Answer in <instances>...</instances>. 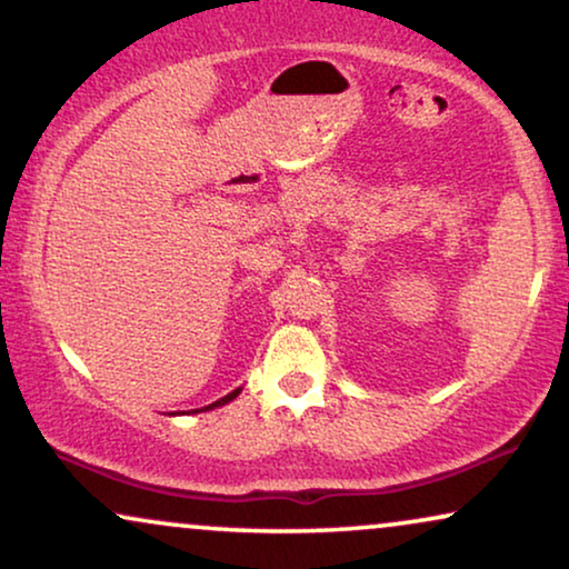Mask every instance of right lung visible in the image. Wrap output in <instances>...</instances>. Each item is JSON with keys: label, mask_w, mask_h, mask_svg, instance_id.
Segmentation results:
<instances>
[{"label": "right lung", "mask_w": 569, "mask_h": 569, "mask_svg": "<svg viewBox=\"0 0 569 569\" xmlns=\"http://www.w3.org/2000/svg\"><path fill=\"white\" fill-rule=\"evenodd\" d=\"M240 393V388H236V391H232V393H228V396H222V399L220 401H214V403H209V407H204V409H214V407H222V403H228V401H232V399H236V396ZM193 411H199V409H193Z\"/></svg>", "instance_id": "add662e5"}]
</instances>
